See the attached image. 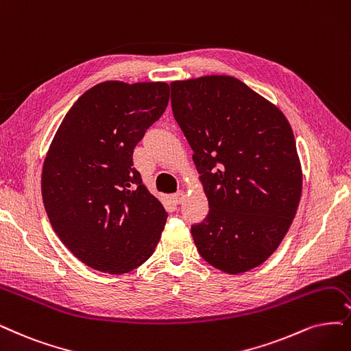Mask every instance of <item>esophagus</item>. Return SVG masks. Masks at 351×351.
Listing matches in <instances>:
<instances>
[{
  "mask_svg": "<svg viewBox=\"0 0 351 351\" xmlns=\"http://www.w3.org/2000/svg\"><path fill=\"white\" fill-rule=\"evenodd\" d=\"M173 201L176 202V204H180V202H182L184 199H185V192L184 191H178V192H175L173 193Z\"/></svg>",
  "mask_w": 351,
  "mask_h": 351,
  "instance_id": "1",
  "label": "esophagus"
}]
</instances>
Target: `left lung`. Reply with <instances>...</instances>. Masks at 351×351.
Segmentation results:
<instances>
[{"label": "left lung", "mask_w": 351, "mask_h": 351, "mask_svg": "<svg viewBox=\"0 0 351 351\" xmlns=\"http://www.w3.org/2000/svg\"><path fill=\"white\" fill-rule=\"evenodd\" d=\"M172 111L210 204L191 232L211 266L237 275L262 265L295 218L302 171L283 112L237 77L171 84Z\"/></svg>", "instance_id": "8db88e82"}]
</instances>
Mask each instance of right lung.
Returning <instances> with one entry per match:
<instances>
[{
  "label": "right lung",
  "instance_id": "right-lung-1",
  "mask_svg": "<svg viewBox=\"0 0 351 351\" xmlns=\"http://www.w3.org/2000/svg\"><path fill=\"white\" fill-rule=\"evenodd\" d=\"M169 102L166 82L107 81L64 115L42 172L43 204L62 243L82 263L121 275L153 254L166 224L133 152Z\"/></svg>",
  "mask_w": 351,
  "mask_h": 351
}]
</instances>
